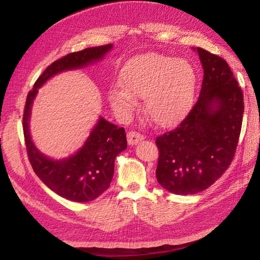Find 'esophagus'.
Returning <instances> with one entry per match:
<instances>
[{"mask_svg":"<svg viewBox=\"0 0 260 260\" xmlns=\"http://www.w3.org/2000/svg\"><path fill=\"white\" fill-rule=\"evenodd\" d=\"M143 139H144V136L135 131H132L127 133V142H128V144H131V146L139 143L140 141H142Z\"/></svg>","mask_w":260,"mask_h":260,"instance_id":"esophagus-1","label":"esophagus"}]
</instances>
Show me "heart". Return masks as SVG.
<instances>
[{"label": "heart", "mask_w": 260, "mask_h": 260, "mask_svg": "<svg viewBox=\"0 0 260 260\" xmlns=\"http://www.w3.org/2000/svg\"><path fill=\"white\" fill-rule=\"evenodd\" d=\"M121 88L109 91L111 107L128 113L134 98H143L144 113L156 125H173L183 116L195 87V71L187 59L146 52L131 58L119 74Z\"/></svg>", "instance_id": "b5f03b06"}]
</instances>
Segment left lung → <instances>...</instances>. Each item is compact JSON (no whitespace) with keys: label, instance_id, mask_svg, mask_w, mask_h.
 Returning a JSON list of instances; mask_svg holds the SVG:
<instances>
[{"label":"left lung","instance_id":"obj_1","mask_svg":"<svg viewBox=\"0 0 260 260\" xmlns=\"http://www.w3.org/2000/svg\"><path fill=\"white\" fill-rule=\"evenodd\" d=\"M201 93L178 127L158 136V182L177 195L205 190L230 167L243 119V91L227 61L203 48Z\"/></svg>","mask_w":260,"mask_h":260}]
</instances>
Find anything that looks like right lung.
Segmentation results:
<instances>
[{"mask_svg": "<svg viewBox=\"0 0 260 260\" xmlns=\"http://www.w3.org/2000/svg\"><path fill=\"white\" fill-rule=\"evenodd\" d=\"M112 45L86 48L71 52L48 67L26 99L23 129L26 150L33 171L41 181L64 199L73 202H90L98 199L109 188L113 177L114 159L127 148L124 127H118L100 118L85 144L73 156L54 160L38 150L29 134V117L33 101L40 88L55 74L81 69L103 58L112 49Z\"/></svg>", "mask_w": 260, "mask_h": 260, "instance_id": "obj_1", "label": "right lung"}]
</instances>
